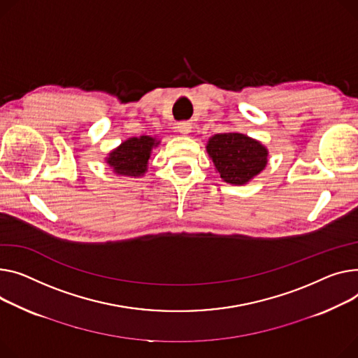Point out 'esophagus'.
<instances>
[{
	"mask_svg": "<svg viewBox=\"0 0 358 358\" xmlns=\"http://www.w3.org/2000/svg\"><path fill=\"white\" fill-rule=\"evenodd\" d=\"M192 129H193L192 122H180V124H177V131L180 134H182V135H188L189 132H192Z\"/></svg>",
	"mask_w": 358,
	"mask_h": 358,
	"instance_id": "esophagus-1",
	"label": "esophagus"
}]
</instances>
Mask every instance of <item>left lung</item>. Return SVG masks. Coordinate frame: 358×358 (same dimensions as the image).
I'll return each instance as SVG.
<instances>
[{
    "instance_id": "1",
    "label": "left lung",
    "mask_w": 358,
    "mask_h": 358,
    "mask_svg": "<svg viewBox=\"0 0 358 358\" xmlns=\"http://www.w3.org/2000/svg\"><path fill=\"white\" fill-rule=\"evenodd\" d=\"M206 151L220 178L231 185H246L266 169L269 151L260 141L241 132L216 134Z\"/></svg>"
}]
</instances>
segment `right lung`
<instances>
[{
	"instance_id": "obj_1",
	"label": "right lung",
	"mask_w": 358,
	"mask_h": 358,
	"mask_svg": "<svg viewBox=\"0 0 358 358\" xmlns=\"http://www.w3.org/2000/svg\"><path fill=\"white\" fill-rule=\"evenodd\" d=\"M159 142L157 136L151 135L128 138L106 155L105 162L117 176L139 178L148 171V161L152 150L159 145Z\"/></svg>"
}]
</instances>
